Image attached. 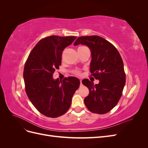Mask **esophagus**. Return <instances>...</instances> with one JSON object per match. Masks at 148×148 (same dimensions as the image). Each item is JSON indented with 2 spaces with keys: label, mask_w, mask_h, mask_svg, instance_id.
Segmentation results:
<instances>
[{
  "label": "esophagus",
  "mask_w": 148,
  "mask_h": 148,
  "mask_svg": "<svg viewBox=\"0 0 148 148\" xmlns=\"http://www.w3.org/2000/svg\"><path fill=\"white\" fill-rule=\"evenodd\" d=\"M80 84H81V85L82 84V80L80 79Z\"/></svg>",
  "instance_id": "esophagus-1"
}]
</instances>
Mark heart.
<instances>
[{
    "mask_svg": "<svg viewBox=\"0 0 148 148\" xmlns=\"http://www.w3.org/2000/svg\"><path fill=\"white\" fill-rule=\"evenodd\" d=\"M77 73H79L78 71H77Z\"/></svg>",
    "mask_w": 148,
    "mask_h": 148,
    "instance_id": "heart-1",
    "label": "heart"
}]
</instances>
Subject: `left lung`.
I'll use <instances>...</instances> for the list:
<instances>
[{"label": "left lung", "mask_w": 148, "mask_h": 148, "mask_svg": "<svg viewBox=\"0 0 148 148\" xmlns=\"http://www.w3.org/2000/svg\"><path fill=\"white\" fill-rule=\"evenodd\" d=\"M87 46L91 53V73L99 83L84 79L82 83L89 91L84 102L89 110L104 114L117 104L125 84L123 62L112 44L98 36L79 37L74 46Z\"/></svg>", "instance_id": "obj_1"}]
</instances>
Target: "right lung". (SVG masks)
<instances>
[{
    "instance_id": "1",
    "label": "right lung",
    "mask_w": 148,
    "mask_h": 148,
    "mask_svg": "<svg viewBox=\"0 0 148 148\" xmlns=\"http://www.w3.org/2000/svg\"><path fill=\"white\" fill-rule=\"evenodd\" d=\"M76 36H51L39 41L30 52L24 68L23 79L29 99L40 113L56 118L70 108L71 98L79 86V79L53 78L61 65L62 52Z\"/></svg>"
}]
</instances>
